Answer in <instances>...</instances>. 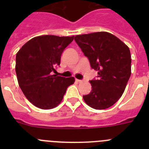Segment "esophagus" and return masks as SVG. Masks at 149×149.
I'll return each mask as SVG.
<instances>
[{"instance_id":"obj_1","label":"esophagus","mask_w":149,"mask_h":149,"mask_svg":"<svg viewBox=\"0 0 149 149\" xmlns=\"http://www.w3.org/2000/svg\"><path fill=\"white\" fill-rule=\"evenodd\" d=\"M75 81H76V82H77V83L82 82V81H81V80H79V79H75Z\"/></svg>"}]
</instances>
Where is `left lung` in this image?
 Here are the masks:
<instances>
[{
  "label": "left lung",
  "instance_id": "1",
  "mask_svg": "<svg viewBox=\"0 0 149 149\" xmlns=\"http://www.w3.org/2000/svg\"><path fill=\"white\" fill-rule=\"evenodd\" d=\"M76 43L89 59L92 68L98 72L90 81V93L83 96L86 104L95 110L113 106L123 94L131 74L129 48L107 32L77 35Z\"/></svg>",
  "mask_w": 149,
  "mask_h": 149
}]
</instances>
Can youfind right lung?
Returning <instances> with one entry per match:
<instances>
[{
    "instance_id": "add662e5",
    "label": "right lung",
    "mask_w": 149,
    "mask_h": 149,
    "mask_svg": "<svg viewBox=\"0 0 149 149\" xmlns=\"http://www.w3.org/2000/svg\"><path fill=\"white\" fill-rule=\"evenodd\" d=\"M74 36L45 35L36 36L24 45L16 54L15 72L21 89L30 102L48 110L63 100L74 78L52 74L60 65L63 51Z\"/></svg>"
}]
</instances>
